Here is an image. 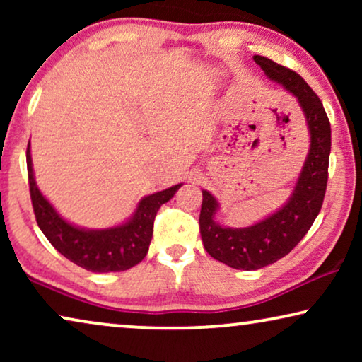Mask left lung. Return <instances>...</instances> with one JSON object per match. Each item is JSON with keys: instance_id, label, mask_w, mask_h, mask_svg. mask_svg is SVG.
<instances>
[{"instance_id": "8db88e82", "label": "left lung", "mask_w": 362, "mask_h": 362, "mask_svg": "<svg viewBox=\"0 0 362 362\" xmlns=\"http://www.w3.org/2000/svg\"><path fill=\"white\" fill-rule=\"evenodd\" d=\"M272 81L298 98L310 128V153L290 201L267 219L244 229L222 227L214 221L217 204L202 191L199 230L211 257L237 270H259L290 254L303 239L323 206L331 151V125L323 103L301 76L264 56H254Z\"/></svg>"}]
</instances>
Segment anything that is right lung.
Returning <instances> with one entry per match:
<instances>
[{"mask_svg": "<svg viewBox=\"0 0 362 362\" xmlns=\"http://www.w3.org/2000/svg\"><path fill=\"white\" fill-rule=\"evenodd\" d=\"M29 194L36 222L54 249L74 264L95 274L123 272L145 259L153 237V222L160 207L171 199L181 185L143 197L136 212L125 224L103 230H86L69 224L57 214L34 181L31 150L26 151Z\"/></svg>", "mask_w": 362, "mask_h": 362, "instance_id": "obj_1", "label": "right lung"}]
</instances>
